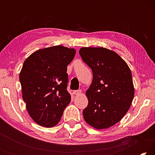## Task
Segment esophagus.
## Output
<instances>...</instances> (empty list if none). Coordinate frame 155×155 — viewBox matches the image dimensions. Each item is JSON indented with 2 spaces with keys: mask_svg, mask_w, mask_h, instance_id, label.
I'll list each match as a JSON object with an SVG mask.
<instances>
[{
  "mask_svg": "<svg viewBox=\"0 0 155 155\" xmlns=\"http://www.w3.org/2000/svg\"><path fill=\"white\" fill-rule=\"evenodd\" d=\"M81 92V90H74L73 91V93H74V95H78V94H80Z\"/></svg>",
  "mask_w": 155,
  "mask_h": 155,
  "instance_id": "34e87169",
  "label": "esophagus"
}]
</instances>
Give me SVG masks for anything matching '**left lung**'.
Instances as JSON below:
<instances>
[{
	"mask_svg": "<svg viewBox=\"0 0 155 155\" xmlns=\"http://www.w3.org/2000/svg\"><path fill=\"white\" fill-rule=\"evenodd\" d=\"M79 54L93 73L84 120L96 129L111 127L124 116L134 98L130 68L116 52L105 48L83 47Z\"/></svg>",
	"mask_w": 155,
	"mask_h": 155,
	"instance_id": "1",
	"label": "left lung"
}]
</instances>
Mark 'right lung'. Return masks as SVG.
Here are the masks:
<instances>
[{
    "label": "right lung",
    "mask_w": 155,
    "mask_h": 155,
    "mask_svg": "<svg viewBox=\"0 0 155 155\" xmlns=\"http://www.w3.org/2000/svg\"><path fill=\"white\" fill-rule=\"evenodd\" d=\"M76 51L63 46L38 50L25 60L20 73L22 98L34 121L52 127L61 120L71 97L67 66Z\"/></svg>",
    "instance_id": "obj_1"
}]
</instances>
